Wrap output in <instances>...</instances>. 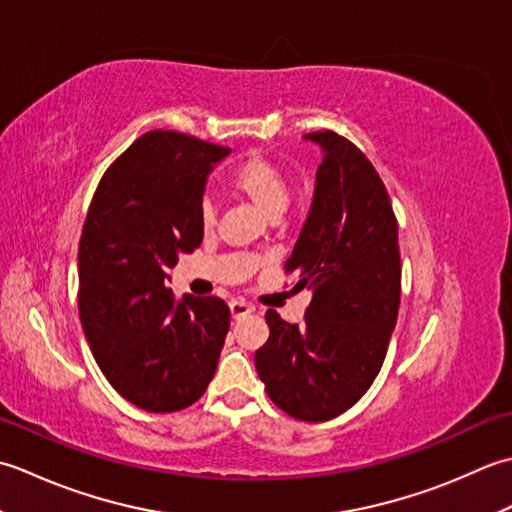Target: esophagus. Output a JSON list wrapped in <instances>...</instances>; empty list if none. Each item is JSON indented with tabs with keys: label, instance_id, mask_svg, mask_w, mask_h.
<instances>
[{
	"label": "esophagus",
	"instance_id": "1",
	"mask_svg": "<svg viewBox=\"0 0 512 512\" xmlns=\"http://www.w3.org/2000/svg\"><path fill=\"white\" fill-rule=\"evenodd\" d=\"M229 309H232V316L238 320L247 314H252L254 305H249V302H245L241 298H234V300H229Z\"/></svg>",
	"mask_w": 512,
	"mask_h": 512
}]
</instances>
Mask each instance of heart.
Wrapping results in <instances>:
<instances>
[{"mask_svg":"<svg viewBox=\"0 0 512 512\" xmlns=\"http://www.w3.org/2000/svg\"><path fill=\"white\" fill-rule=\"evenodd\" d=\"M227 185L229 190L245 196L267 218H278L291 201L287 172L260 154H252L236 163L227 174ZM198 218H201L203 229H212L216 225V205L210 198H203L201 207H198Z\"/></svg>","mask_w":512,"mask_h":512,"instance_id":"b5f03b06","label":"heart"}]
</instances>
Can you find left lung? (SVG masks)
Listing matches in <instances>:
<instances>
[{"label":"left lung","instance_id":"left-lung-1","mask_svg":"<svg viewBox=\"0 0 512 512\" xmlns=\"http://www.w3.org/2000/svg\"><path fill=\"white\" fill-rule=\"evenodd\" d=\"M320 143L314 205L285 274L311 289L302 325L267 309L269 338L256 371L278 409L327 422L356 404L380 373L398 320L402 260L398 218L380 174L356 143L333 130Z\"/></svg>","mask_w":512,"mask_h":512}]
</instances>
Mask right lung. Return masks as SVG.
Instances as JSON below:
<instances>
[{
  "mask_svg": "<svg viewBox=\"0 0 512 512\" xmlns=\"http://www.w3.org/2000/svg\"><path fill=\"white\" fill-rule=\"evenodd\" d=\"M225 145L174 130L141 134L101 176L79 243V318L114 391L150 413L194 404L214 378L229 329L216 296L165 287L203 241L198 207Z\"/></svg>",
  "mask_w": 512,
  "mask_h": 512,
  "instance_id": "obj_1",
  "label": "right lung"
}]
</instances>
